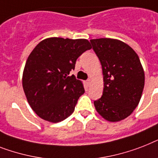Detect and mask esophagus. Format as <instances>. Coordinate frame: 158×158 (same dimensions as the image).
I'll return each instance as SVG.
<instances>
[{
  "label": "esophagus",
  "instance_id": "obj_1",
  "mask_svg": "<svg viewBox=\"0 0 158 158\" xmlns=\"http://www.w3.org/2000/svg\"><path fill=\"white\" fill-rule=\"evenodd\" d=\"M91 83H92V80H91L90 79H88V80H87V84H88V86H90Z\"/></svg>",
  "mask_w": 158,
  "mask_h": 158
}]
</instances>
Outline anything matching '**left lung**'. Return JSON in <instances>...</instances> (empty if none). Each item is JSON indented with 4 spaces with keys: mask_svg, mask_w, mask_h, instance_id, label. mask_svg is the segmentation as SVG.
Instances as JSON below:
<instances>
[{
    "mask_svg": "<svg viewBox=\"0 0 158 158\" xmlns=\"http://www.w3.org/2000/svg\"><path fill=\"white\" fill-rule=\"evenodd\" d=\"M90 41L104 75L103 95L94 101L95 108L107 121L123 120L141 98L144 86L141 62L133 48L119 40L100 38Z\"/></svg>",
    "mask_w": 158,
    "mask_h": 158,
    "instance_id": "left-lung-1",
    "label": "left lung"
}]
</instances>
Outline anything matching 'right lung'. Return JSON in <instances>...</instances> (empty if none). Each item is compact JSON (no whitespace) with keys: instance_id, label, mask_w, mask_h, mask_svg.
<instances>
[{"instance_id":"add662e5","label":"right lung","mask_w":158,"mask_h":158,"mask_svg":"<svg viewBox=\"0 0 158 158\" xmlns=\"http://www.w3.org/2000/svg\"><path fill=\"white\" fill-rule=\"evenodd\" d=\"M91 48L86 39L50 37L31 51L23 70V88L40 118L55 123L74 112L84 88L82 81L69 74L75 69L77 58Z\"/></svg>"}]
</instances>
